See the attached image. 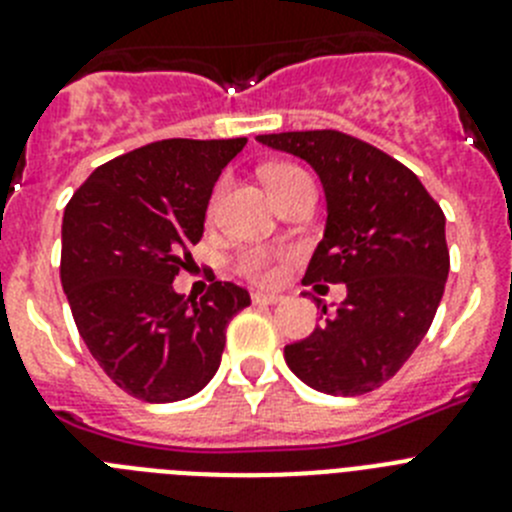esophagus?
<instances>
[{"instance_id":"1","label":"esophagus","mask_w":512,"mask_h":512,"mask_svg":"<svg viewBox=\"0 0 512 512\" xmlns=\"http://www.w3.org/2000/svg\"><path fill=\"white\" fill-rule=\"evenodd\" d=\"M256 305H277V302H282V295H271V292H253L251 297Z\"/></svg>"}]
</instances>
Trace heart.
Returning <instances> with one entry per match:
<instances>
[{
    "mask_svg": "<svg viewBox=\"0 0 512 512\" xmlns=\"http://www.w3.org/2000/svg\"><path fill=\"white\" fill-rule=\"evenodd\" d=\"M305 176L307 174L300 169V166L277 164V166H271V169H266V184H269L271 192H277V189L284 187V184L295 182V179H305ZM217 197H220V189H217L212 205L217 202ZM238 271L251 279L266 282V279H271V274H274V271H271V253L264 251V248H248V251H243L241 256H238Z\"/></svg>",
    "mask_w": 512,
    "mask_h": 512,
    "instance_id": "obj_1",
    "label": "heart"
}]
</instances>
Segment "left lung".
Returning <instances> with one entry per match:
<instances>
[{
	"label": "left lung",
	"instance_id": "8db88e82",
	"mask_svg": "<svg viewBox=\"0 0 512 512\" xmlns=\"http://www.w3.org/2000/svg\"><path fill=\"white\" fill-rule=\"evenodd\" d=\"M312 166L325 230L302 284H346V300L284 361L312 390L354 397L400 372L428 333L449 277L446 217L418 176L338 130L256 135ZM318 287V284H315Z\"/></svg>",
	"mask_w": 512,
	"mask_h": 512
}]
</instances>
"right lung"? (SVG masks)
Returning <instances> with one entry per match:
<instances>
[{
  "instance_id": "right-lung-1",
  "label": "right lung",
  "mask_w": 512,
  "mask_h": 512,
  "mask_svg": "<svg viewBox=\"0 0 512 512\" xmlns=\"http://www.w3.org/2000/svg\"><path fill=\"white\" fill-rule=\"evenodd\" d=\"M246 138H171L92 171L61 225V284L104 374L143 402L187 400L215 377L225 328L251 297L212 282L202 300L174 277L202 238L212 189Z\"/></svg>"
}]
</instances>
